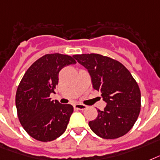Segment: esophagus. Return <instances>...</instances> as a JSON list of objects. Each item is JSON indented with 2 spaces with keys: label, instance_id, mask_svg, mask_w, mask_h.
Instances as JSON below:
<instances>
[{
  "label": "esophagus",
  "instance_id": "34e87169",
  "mask_svg": "<svg viewBox=\"0 0 160 160\" xmlns=\"http://www.w3.org/2000/svg\"><path fill=\"white\" fill-rule=\"evenodd\" d=\"M74 108L77 110H84L87 108V106L84 104H82V103H76L74 105Z\"/></svg>",
  "mask_w": 160,
  "mask_h": 160
}]
</instances>
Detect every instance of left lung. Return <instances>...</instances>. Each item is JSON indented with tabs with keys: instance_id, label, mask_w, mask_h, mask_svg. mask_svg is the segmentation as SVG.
Here are the masks:
<instances>
[{
	"instance_id": "1",
	"label": "left lung",
	"mask_w": 160,
	"mask_h": 160,
	"mask_svg": "<svg viewBox=\"0 0 160 160\" xmlns=\"http://www.w3.org/2000/svg\"><path fill=\"white\" fill-rule=\"evenodd\" d=\"M73 58L88 69L93 88L102 92L107 102L102 111L98 109L97 118L88 122L90 128L106 139L126 134L138 119L141 107L140 89L130 72L118 61L100 54Z\"/></svg>"
}]
</instances>
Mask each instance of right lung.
Instances as JSON below:
<instances>
[{
    "mask_svg": "<svg viewBox=\"0 0 160 160\" xmlns=\"http://www.w3.org/2000/svg\"><path fill=\"white\" fill-rule=\"evenodd\" d=\"M77 62L71 56L46 54L27 69L16 93L18 118L31 137L42 142L52 141L66 130L73 112L71 104L52 101L59 72Z\"/></svg>",
    "mask_w": 160,
    "mask_h": 160,
    "instance_id": "add662e5",
    "label": "right lung"
}]
</instances>
